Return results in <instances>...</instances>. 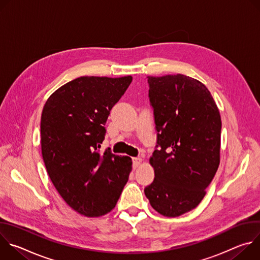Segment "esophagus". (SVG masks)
Returning <instances> with one entry per match:
<instances>
[{
    "label": "esophagus",
    "mask_w": 260,
    "mask_h": 260,
    "mask_svg": "<svg viewBox=\"0 0 260 260\" xmlns=\"http://www.w3.org/2000/svg\"><path fill=\"white\" fill-rule=\"evenodd\" d=\"M142 162V158L141 157H134L133 158V167L136 169L138 168Z\"/></svg>",
    "instance_id": "obj_1"
}]
</instances>
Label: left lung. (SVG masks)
<instances>
[{
    "label": "left lung",
    "instance_id": "left-lung-1",
    "mask_svg": "<svg viewBox=\"0 0 260 260\" xmlns=\"http://www.w3.org/2000/svg\"><path fill=\"white\" fill-rule=\"evenodd\" d=\"M158 149L149 159L153 182L144 189L151 207L178 217L202 202L220 162L221 117L209 89L177 74L148 76Z\"/></svg>",
    "mask_w": 260,
    "mask_h": 260
}]
</instances>
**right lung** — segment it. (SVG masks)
<instances>
[{
    "label": "right lung",
    "instance_id": "1",
    "mask_svg": "<svg viewBox=\"0 0 260 260\" xmlns=\"http://www.w3.org/2000/svg\"><path fill=\"white\" fill-rule=\"evenodd\" d=\"M133 80L83 76L56 89L41 116V149L51 182L63 201L86 217L112 210L128 180L132 158L101 154L105 123Z\"/></svg>",
    "mask_w": 260,
    "mask_h": 260
}]
</instances>
